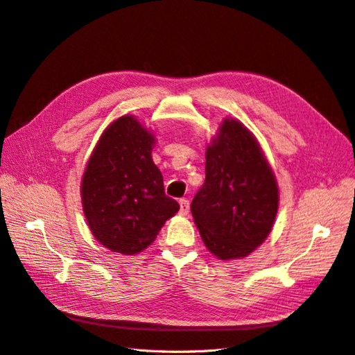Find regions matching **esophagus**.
I'll return each instance as SVG.
<instances>
[{
    "label": "esophagus",
    "instance_id": "esophagus-1",
    "mask_svg": "<svg viewBox=\"0 0 355 355\" xmlns=\"http://www.w3.org/2000/svg\"><path fill=\"white\" fill-rule=\"evenodd\" d=\"M179 204H180L179 213L182 214V216H187V214L189 213V201H188L187 198H180V200H179Z\"/></svg>",
    "mask_w": 355,
    "mask_h": 355
}]
</instances>
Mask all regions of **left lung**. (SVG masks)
Returning <instances> with one entry per match:
<instances>
[{"instance_id":"left-lung-1","label":"left lung","mask_w":355,"mask_h":355,"mask_svg":"<svg viewBox=\"0 0 355 355\" xmlns=\"http://www.w3.org/2000/svg\"><path fill=\"white\" fill-rule=\"evenodd\" d=\"M278 187L256 137L225 118L207 146L206 180L191 211L207 249L222 261L250 254L270 235Z\"/></svg>"}]
</instances>
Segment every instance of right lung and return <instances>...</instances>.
Listing matches in <instances>:
<instances>
[{"mask_svg":"<svg viewBox=\"0 0 355 355\" xmlns=\"http://www.w3.org/2000/svg\"><path fill=\"white\" fill-rule=\"evenodd\" d=\"M154 144V135L133 115H123L103 132L85 167V219L96 240L112 252H142L179 210L153 161Z\"/></svg>","mask_w":355,"mask_h":355,"instance_id":"obj_1","label":"right lung"}]
</instances>
